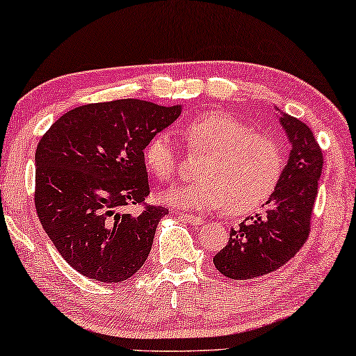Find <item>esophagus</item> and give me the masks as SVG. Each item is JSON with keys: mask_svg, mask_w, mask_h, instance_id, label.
<instances>
[{"mask_svg": "<svg viewBox=\"0 0 356 356\" xmlns=\"http://www.w3.org/2000/svg\"><path fill=\"white\" fill-rule=\"evenodd\" d=\"M179 218H181L183 220H186V222H189V224H193V225H202L206 222V220L202 218H197V216H191V214H181Z\"/></svg>", "mask_w": 356, "mask_h": 356, "instance_id": "esophagus-1", "label": "esophagus"}]
</instances>
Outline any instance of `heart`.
<instances>
[{"instance_id":"obj_1","label":"heart","mask_w":356,"mask_h":356,"mask_svg":"<svg viewBox=\"0 0 356 356\" xmlns=\"http://www.w3.org/2000/svg\"><path fill=\"white\" fill-rule=\"evenodd\" d=\"M189 150L206 152L200 181L161 195L168 204L184 209L211 211L224 206L229 214H247L268 201L284 168L280 144L222 111L204 113L184 124ZM150 173L160 181L178 175V149L168 132H156L144 149Z\"/></svg>"}]
</instances>
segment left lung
Masks as SVG:
<instances>
[{
  "mask_svg": "<svg viewBox=\"0 0 356 356\" xmlns=\"http://www.w3.org/2000/svg\"><path fill=\"white\" fill-rule=\"evenodd\" d=\"M280 124L291 152L278 186L263 204V214L230 229L227 245L212 258L216 268L227 278L253 280L278 270L309 237L324 156L306 124L286 113H280Z\"/></svg>",
  "mask_w": 356,
  "mask_h": 356,
  "instance_id": "8db88e82",
  "label": "left lung"
}]
</instances>
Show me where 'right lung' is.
Here are the masks:
<instances>
[{
    "mask_svg": "<svg viewBox=\"0 0 356 356\" xmlns=\"http://www.w3.org/2000/svg\"><path fill=\"white\" fill-rule=\"evenodd\" d=\"M181 106L116 99L85 104L57 119L35 150L37 216L49 238L78 273L121 283L149 257L168 209L126 207L149 196L147 142L173 124Z\"/></svg>",
    "mask_w": 356,
    "mask_h": 356,
    "instance_id": "right-lung-1",
    "label": "right lung"
}]
</instances>
